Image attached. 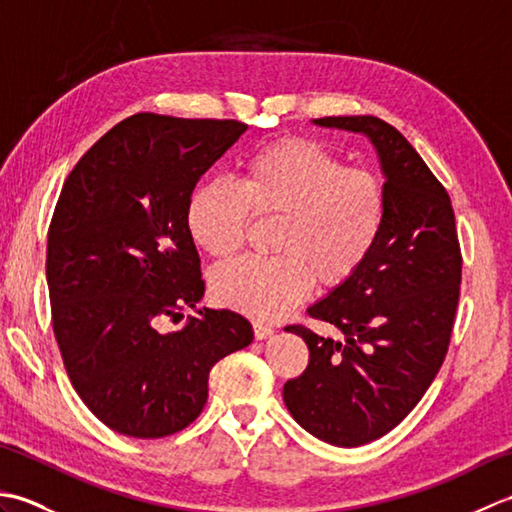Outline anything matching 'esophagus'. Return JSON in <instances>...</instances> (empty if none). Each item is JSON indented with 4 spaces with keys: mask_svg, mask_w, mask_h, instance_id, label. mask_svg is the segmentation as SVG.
Listing matches in <instances>:
<instances>
[{
    "mask_svg": "<svg viewBox=\"0 0 512 512\" xmlns=\"http://www.w3.org/2000/svg\"><path fill=\"white\" fill-rule=\"evenodd\" d=\"M253 332H255L257 341H264V339H268V336L275 334V328L273 325H266L264 321H253Z\"/></svg>",
    "mask_w": 512,
    "mask_h": 512,
    "instance_id": "1",
    "label": "esophagus"
}]
</instances>
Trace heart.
Returning <instances> with one entry per match:
<instances>
[{"label":"heart","mask_w":512,"mask_h":512,"mask_svg":"<svg viewBox=\"0 0 512 512\" xmlns=\"http://www.w3.org/2000/svg\"><path fill=\"white\" fill-rule=\"evenodd\" d=\"M385 187L372 171L345 167L308 138H284L257 149L239 180L195 187L187 228L195 246L224 259L244 242L248 213L279 217L270 250L242 257L211 275L213 297L255 319H279L312 284L332 290L352 279L372 253L385 222Z\"/></svg>","instance_id":"1"}]
</instances>
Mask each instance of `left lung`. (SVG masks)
<instances>
[{"instance_id":"obj_1","label":"left lung","mask_w":512,"mask_h":512,"mask_svg":"<svg viewBox=\"0 0 512 512\" xmlns=\"http://www.w3.org/2000/svg\"><path fill=\"white\" fill-rule=\"evenodd\" d=\"M319 127L363 134L385 176V222L361 270L308 308L341 341L288 325L310 350L284 385L303 429L334 447H361L407 418L447 356L462 255L447 189L407 138L376 116H328Z\"/></svg>"}]
</instances>
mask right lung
I'll use <instances>...</instances> for the list:
<instances>
[{"mask_svg":"<svg viewBox=\"0 0 512 512\" xmlns=\"http://www.w3.org/2000/svg\"><path fill=\"white\" fill-rule=\"evenodd\" d=\"M248 129L239 121L134 114L65 180L48 231L46 277L76 394L129 438H165L200 416L211 367L253 341L233 310L169 317L204 297L187 228L195 184Z\"/></svg>","mask_w":512,"mask_h":512,"instance_id":"add662e5","label":"right lung"}]
</instances>
